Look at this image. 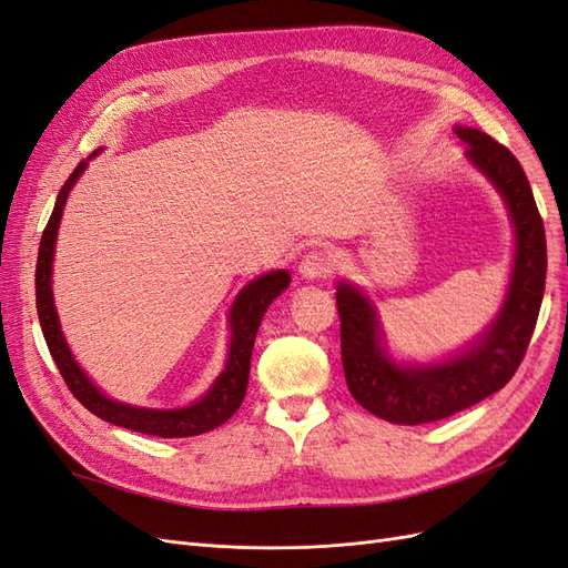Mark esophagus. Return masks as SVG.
<instances>
[{
	"instance_id": "34e87169",
	"label": "esophagus",
	"mask_w": 568,
	"mask_h": 568,
	"mask_svg": "<svg viewBox=\"0 0 568 568\" xmlns=\"http://www.w3.org/2000/svg\"><path fill=\"white\" fill-rule=\"evenodd\" d=\"M332 270H334V260L325 251L305 253L303 260H301V265H298V272L303 274L305 280L327 277V274H332Z\"/></svg>"
}]
</instances>
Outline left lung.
<instances>
[{
    "label": "left lung",
    "instance_id": "8db88e82",
    "mask_svg": "<svg viewBox=\"0 0 568 568\" xmlns=\"http://www.w3.org/2000/svg\"><path fill=\"white\" fill-rule=\"evenodd\" d=\"M466 155L507 201L516 226V260L507 301L480 342L439 365L398 367L382 348L373 305L348 284L336 286L342 363L348 392L377 418L423 425L449 418L499 392L518 371L538 322L547 277L545 224L524 166L509 148L478 129H456Z\"/></svg>",
    "mask_w": 568,
    "mask_h": 568
}]
</instances>
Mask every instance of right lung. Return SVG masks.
<instances>
[{
    "label": "right lung",
    "mask_w": 568,
    "mask_h": 568,
    "mask_svg": "<svg viewBox=\"0 0 568 568\" xmlns=\"http://www.w3.org/2000/svg\"><path fill=\"white\" fill-rule=\"evenodd\" d=\"M88 162H81L75 166L64 189L57 195V205L52 210V217L44 226L40 251H38V267H36V303H38V317L40 327L44 334V342H48L50 354L59 367V375L64 377L67 387L71 394L79 398V402L95 413L98 418L126 427V430H135L152 437H193L214 430V427L226 423L234 416L236 408L241 406L243 396L248 389V373H251V356H253V344L260 322H263L265 311L270 303L277 298L282 291L288 286L291 277L288 272H270L251 282L246 288L241 291L239 298L232 305V315H229V325H232V346H229V358L222 375L214 379L210 392L186 408H174V410H155V408H138L129 404H119L106 398L98 387L85 377V373L73 361L71 351L64 342V334L59 329V320L52 301V255H54V239L61 220V210H64L67 195L75 179L81 176Z\"/></svg>",
    "instance_id": "right-lung-1"
}]
</instances>
